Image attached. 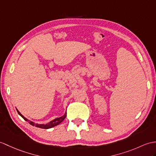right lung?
<instances>
[{"label": "right lung", "instance_id": "1", "mask_svg": "<svg viewBox=\"0 0 156 156\" xmlns=\"http://www.w3.org/2000/svg\"><path fill=\"white\" fill-rule=\"evenodd\" d=\"M16 111H17V112H18V115H20L26 121H28L29 124L32 125V126H35L36 127L40 128H44V129L51 128H53V127H54V126H57V125L59 124L61 122H63V120L66 119V116H67V112H66L65 115H64L63 116H61V117H59V118H57V119H54V120L51 121V122H49V123H48V124H35L34 122H31V121L28 120V119H26L24 116H22V115H21V113H20V112H19L17 109H16Z\"/></svg>", "mask_w": 156, "mask_h": 156}]
</instances>
